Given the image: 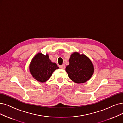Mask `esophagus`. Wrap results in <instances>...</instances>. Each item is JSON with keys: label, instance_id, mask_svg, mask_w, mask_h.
Wrapping results in <instances>:
<instances>
[{"label": "esophagus", "instance_id": "1", "mask_svg": "<svg viewBox=\"0 0 123 123\" xmlns=\"http://www.w3.org/2000/svg\"><path fill=\"white\" fill-rule=\"evenodd\" d=\"M60 68L62 69H64L65 68V65L64 64H63L60 66Z\"/></svg>", "mask_w": 123, "mask_h": 123}]
</instances>
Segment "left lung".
Listing matches in <instances>:
<instances>
[{
	"label": "left lung",
	"mask_w": 123,
	"mask_h": 123,
	"mask_svg": "<svg viewBox=\"0 0 123 123\" xmlns=\"http://www.w3.org/2000/svg\"><path fill=\"white\" fill-rule=\"evenodd\" d=\"M92 62L84 54L74 53L69 59V65L66 67V71L69 78L77 84L88 81L94 73Z\"/></svg>",
	"instance_id": "8db88e82"
}]
</instances>
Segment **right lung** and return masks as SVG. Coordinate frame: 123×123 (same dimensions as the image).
<instances>
[{
    "mask_svg": "<svg viewBox=\"0 0 123 123\" xmlns=\"http://www.w3.org/2000/svg\"><path fill=\"white\" fill-rule=\"evenodd\" d=\"M55 63L49 59L48 55L38 53L32 59L29 66L30 73L33 78L41 83L49 80L53 72L59 68Z\"/></svg>",
    "mask_w": 123,
    "mask_h": 123,
    "instance_id": "obj_1",
    "label": "right lung"
}]
</instances>
